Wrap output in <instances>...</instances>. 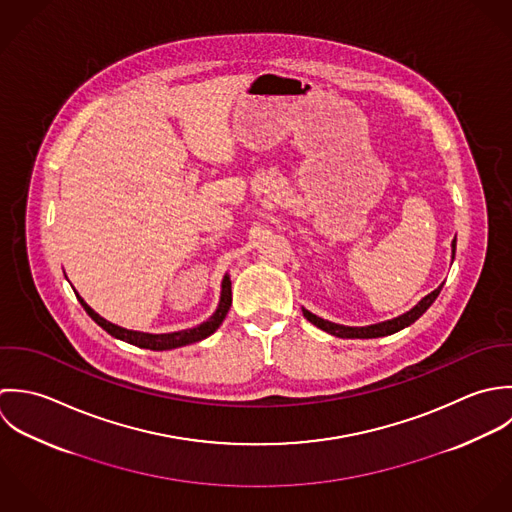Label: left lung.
<instances>
[{
	"label": "left lung",
	"instance_id": "left-lung-1",
	"mask_svg": "<svg viewBox=\"0 0 512 512\" xmlns=\"http://www.w3.org/2000/svg\"><path fill=\"white\" fill-rule=\"evenodd\" d=\"M451 253H453V259H455V239L451 243ZM443 287V285H441ZM441 287H437L433 293H429L427 297H423L415 307L408 310L406 314L398 316V318H392V320H386V322H378V324H370V326H342V324H334L330 320H324L316 314H312L307 308H303V314L307 318L308 322H312L314 326H318L320 330L332 334V336H338V338H378V336H388V334H394L402 328H406L409 324H413L427 308L433 305V301L437 299V295L441 293Z\"/></svg>",
	"mask_w": 512,
	"mask_h": 512
}]
</instances>
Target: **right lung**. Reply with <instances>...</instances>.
<instances>
[{
    "label": "right lung",
    "mask_w": 512,
    "mask_h": 512,
    "mask_svg": "<svg viewBox=\"0 0 512 512\" xmlns=\"http://www.w3.org/2000/svg\"><path fill=\"white\" fill-rule=\"evenodd\" d=\"M77 299H79V303L83 305V308L89 312V316L101 328H104L110 336H114L118 340H124L128 344L140 346V348H148V350H172V348H180V346H186V344L200 342V340H204V338H207L209 334H213L219 328V324L223 322V318L227 316V310L231 307V281H229V275L223 277L219 305H217V310L205 322H202L196 328H188V330H180V332H170V334H150V332H138V330L122 328L118 324L108 322L101 314H97L79 295H77Z\"/></svg>",
    "instance_id": "right-lung-1"
}]
</instances>
